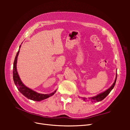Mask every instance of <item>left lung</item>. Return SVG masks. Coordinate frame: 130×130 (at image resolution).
Returning <instances> with one entry per match:
<instances>
[{
  "label": "left lung",
  "instance_id": "obj_1",
  "mask_svg": "<svg viewBox=\"0 0 130 130\" xmlns=\"http://www.w3.org/2000/svg\"><path fill=\"white\" fill-rule=\"evenodd\" d=\"M117 76H116V79H115V82H114V83L113 84V85L111 86V87L109 88L107 90H106V91H105L104 92L102 93H100V94H98V95H96V96H95L91 98H90V99H91V100H92V101L94 100V101H101V100H103V99H104L108 95V94L110 92H111V91L112 90V89L114 88V87H115V85H116V80H117ZM83 99H84V100H85L86 98H84Z\"/></svg>",
  "mask_w": 130,
  "mask_h": 130
}]
</instances>
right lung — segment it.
<instances>
[{"mask_svg": "<svg viewBox=\"0 0 130 130\" xmlns=\"http://www.w3.org/2000/svg\"><path fill=\"white\" fill-rule=\"evenodd\" d=\"M21 45L19 46V48L18 50V52L17 53L16 56H15L14 63H13V81L14 82V84L17 87L19 91L23 95L25 96L27 99L32 100L34 101H41L42 100H44L46 99L51 96L53 95L55 93L56 90H55L54 92L50 93V94H43L38 93L34 91V90H31V89L27 88V87L22 83L20 78L18 74L17 71V57L18 55V54L19 52V49H20Z\"/></svg>", "mask_w": 130, "mask_h": 130, "instance_id": "right-lung-1", "label": "right lung"}]
</instances>
